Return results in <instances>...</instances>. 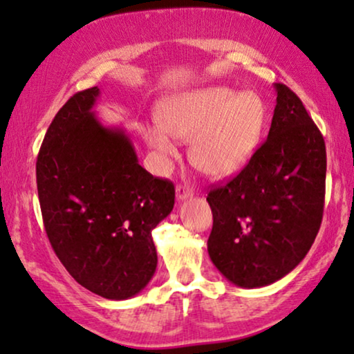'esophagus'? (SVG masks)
<instances>
[{
    "label": "esophagus",
    "instance_id": "34e87169",
    "mask_svg": "<svg viewBox=\"0 0 354 354\" xmlns=\"http://www.w3.org/2000/svg\"><path fill=\"white\" fill-rule=\"evenodd\" d=\"M191 196H192V191L189 189V187L183 186V185L176 186V197H178V201H186L187 197H191Z\"/></svg>",
    "mask_w": 354,
    "mask_h": 354
}]
</instances>
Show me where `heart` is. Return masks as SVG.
<instances>
[{"mask_svg":"<svg viewBox=\"0 0 354 354\" xmlns=\"http://www.w3.org/2000/svg\"><path fill=\"white\" fill-rule=\"evenodd\" d=\"M160 126L145 129V140L162 168L178 157L171 138L191 140L189 158L199 171L225 178L246 165L261 142L266 105L252 92L214 86L174 93L158 108Z\"/></svg>","mask_w":354,"mask_h":354,"instance_id":"heart-1","label":"heart"}]
</instances>
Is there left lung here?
Returning a JSON list of instances; mask_svg holds the SVG:
<instances>
[{"mask_svg":"<svg viewBox=\"0 0 354 354\" xmlns=\"http://www.w3.org/2000/svg\"><path fill=\"white\" fill-rule=\"evenodd\" d=\"M270 131L246 167L207 196L209 256L243 288L280 280L306 257L324 215L327 153L303 102L275 84Z\"/></svg>","mask_w":354,"mask_h":354,"instance_id":"left-lung-1","label":"left lung"}]
</instances>
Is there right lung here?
<instances>
[{
	"instance_id": "obj_1",
	"label": "right lung",
	"mask_w": 354,
	"mask_h": 354,
	"mask_svg": "<svg viewBox=\"0 0 354 354\" xmlns=\"http://www.w3.org/2000/svg\"><path fill=\"white\" fill-rule=\"evenodd\" d=\"M100 88L74 93L37 157L46 236L71 277L106 299H128L157 268L152 230L174 205V186L138 162L124 131L93 116Z\"/></svg>"
}]
</instances>
